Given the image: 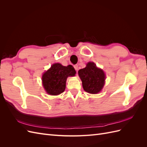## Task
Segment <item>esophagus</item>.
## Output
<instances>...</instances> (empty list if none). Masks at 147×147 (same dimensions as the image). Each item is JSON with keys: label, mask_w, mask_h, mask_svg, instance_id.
<instances>
[{"label": "esophagus", "mask_w": 147, "mask_h": 147, "mask_svg": "<svg viewBox=\"0 0 147 147\" xmlns=\"http://www.w3.org/2000/svg\"><path fill=\"white\" fill-rule=\"evenodd\" d=\"M74 69H75V70H78V65H74Z\"/></svg>", "instance_id": "esophagus-1"}]
</instances>
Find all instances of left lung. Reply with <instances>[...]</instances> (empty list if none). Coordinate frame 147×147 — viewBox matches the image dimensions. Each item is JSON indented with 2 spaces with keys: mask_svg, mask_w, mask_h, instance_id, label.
Masks as SVG:
<instances>
[{
  "mask_svg": "<svg viewBox=\"0 0 147 147\" xmlns=\"http://www.w3.org/2000/svg\"><path fill=\"white\" fill-rule=\"evenodd\" d=\"M78 75L84 90L90 94H97L104 86L105 74L92 62L88 63L85 68L79 70Z\"/></svg>",
  "mask_w": 147,
  "mask_h": 147,
  "instance_id": "left-lung-1",
  "label": "left lung"
}]
</instances>
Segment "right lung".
Returning a JSON list of instances; mask_svg holds the SVG:
<instances>
[{"instance_id": "add662e5", "label": "right lung", "mask_w": 147, "mask_h": 147, "mask_svg": "<svg viewBox=\"0 0 147 147\" xmlns=\"http://www.w3.org/2000/svg\"><path fill=\"white\" fill-rule=\"evenodd\" d=\"M76 71L71 65L53 64L42 75L43 86L48 94L56 96L63 92L68 77L75 76Z\"/></svg>"}]
</instances>
